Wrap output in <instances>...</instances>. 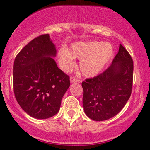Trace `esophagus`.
<instances>
[{
  "label": "esophagus",
  "instance_id": "1",
  "mask_svg": "<svg viewBox=\"0 0 150 150\" xmlns=\"http://www.w3.org/2000/svg\"><path fill=\"white\" fill-rule=\"evenodd\" d=\"M70 82L72 83H78V82H79V80L78 79V78H75V77H73V76H72V77H70Z\"/></svg>",
  "mask_w": 150,
  "mask_h": 150
}]
</instances>
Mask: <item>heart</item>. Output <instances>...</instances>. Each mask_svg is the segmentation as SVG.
Returning <instances> with one entry per match:
<instances>
[{
  "mask_svg": "<svg viewBox=\"0 0 150 150\" xmlns=\"http://www.w3.org/2000/svg\"><path fill=\"white\" fill-rule=\"evenodd\" d=\"M114 56V48L110 43L81 41L73 43L69 50L61 48L58 58L62 68L69 71L75 65V58L81 60L80 68L84 76H96Z\"/></svg>",
  "mask_w": 150,
  "mask_h": 150,
  "instance_id": "heart-1",
  "label": "heart"
}]
</instances>
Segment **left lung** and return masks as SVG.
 <instances>
[{"label":"left lung","instance_id":"8db88e82","mask_svg":"<svg viewBox=\"0 0 150 150\" xmlns=\"http://www.w3.org/2000/svg\"><path fill=\"white\" fill-rule=\"evenodd\" d=\"M134 62L129 53L120 44L112 64L100 75L82 83L83 105L89 118L108 120L118 114L131 94Z\"/></svg>","mask_w":150,"mask_h":150}]
</instances>
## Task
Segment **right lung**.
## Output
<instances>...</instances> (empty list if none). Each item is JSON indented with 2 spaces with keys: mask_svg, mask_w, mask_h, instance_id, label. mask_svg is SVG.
<instances>
[{
  "mask_svg": "<svg viewBox=\"0 0 150 150\" xmlns=\"http://www.w3.org/2000/svg\"><path fill=\"white\" fill-rule=\"evenodd\" d=\"M57 49L48 34L32 40L16 55L13 63L15 97L31 117L46 119L55 115L69 86V77L59 69Z\"/></svg>",
  "mask_w": 150,
  "mask_h": 150,
  "instance_id": "right-lung-1",
  "label": "right lung"
}]
</instances>
